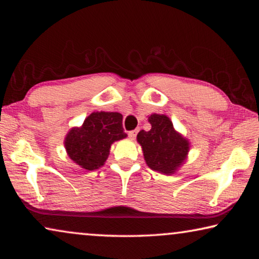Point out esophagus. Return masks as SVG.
Segmentation results:
<instances>
[{
    "label": "esophagus",
    "instance_id": "1",
    "mask_svg": "<svg viewBox=\"0 0 259 259\" xmlns=\"http://www.w3.org/2000/svg\"><path fill=\"white\" fill-rule=\"evenodd\" d=\"M137 134H138V130H137V129H135V130H131V131H129V133H128V136H129V138H130V139H135V138H136V136H137Z\"/></svg>",
    "mask_w": 259,
    "mask_h": 259
}]
</instances>
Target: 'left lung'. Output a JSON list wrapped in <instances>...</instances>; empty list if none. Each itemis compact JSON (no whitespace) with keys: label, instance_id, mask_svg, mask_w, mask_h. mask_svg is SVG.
<instances>
[{"label":"left lung","instance_id":"1","mask_svg":"<svg viewBox=\"0 0 259 259\" xmlns=\"http://www.w3.org/2000/svg\"><path fill=\"white\" fill-rule=\"evenodd\" d=\"M148 121L151 130H140L137 135L146 163L155 171L172 174L186 159L188 142L175 131L168 116L153 114Z\"/></svg>","mask_w":259,"mask_h":259}]
</instances>
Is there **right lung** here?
<instances>
[{"label":"right lung","instance_id":"1","mask_svg":"<svg viewBox=\"0 0 259 259\" xmlns=\"http://www.w3.org/2000/svg\"><path fill=\"white\" fill-rule=\"evenodd\" d=\"M126 137L122 126V114L117 112H94L81 128H73L65 139L67 154L85 170L104 165L109 147L115 140Z\"/></svg>","mask_w":259,"mask_h":259}]
</instances>
